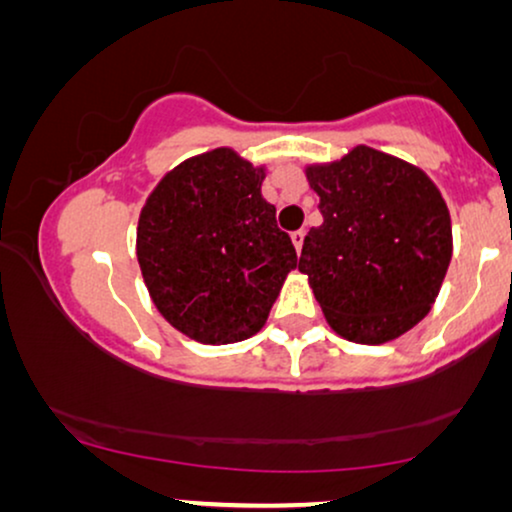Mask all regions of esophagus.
<instances>
[{"label":"esophagus","instance_id":"1","mask_svg":"<svg viewBox=\"0 0 512 512\" xmlns=\"http://www.w3.org/2000/svg\"><path fill=\"white\" fill-rule=\"evenodd\" d=\"M304 236H306L304 229H299V232L292 234V243L294 248H297V253H301V248H304Z\"/></svg>","mask_w":512,"mask_h":512}]
</instances>
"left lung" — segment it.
I'll list each match as a JSON object with an SVG mask.
<instances>
[{"instance_id": "1", "label": "left lung", "mask_w": 512, "mask_h": 512, "mask_svg": "<svg viewBox=\"0 0 512 512\" xmlns=\"http://www.w3.org/2000/svg\"><path fill=\"white\" fill-rule=\"evenodd\" d=\"M304 174L325 220L304 239L299 271L329 327L364 345L406 334L431 311L452 259L441 190L420 167L369 146Z\"/></svg>"}]
</instances>
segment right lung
<instances>
[{
  "instance_id": "add662e5",
  "label": "right lung",
  "mask_w": 512,
  "mask_h": 512,
  "mask_svg": "<svg viewBox=\"0 0 512 512\" xmlns=\"http://www.w3.org/2000/svg\"><path fill=\"white\" fill-rule=\"evenodd\" d=\"M266 167L234 148L187 157L148 194L136 257L157 311L199 343L225 345L266 325L287 273L292 239L262 197Z\"/></svg>"
}]
</instances>
